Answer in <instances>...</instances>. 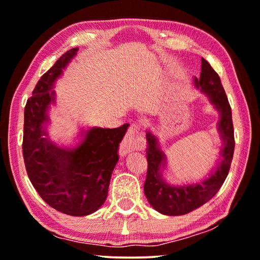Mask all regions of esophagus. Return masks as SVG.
<instances>
[{
	"label": "esophagus",
	"mask_w": 260,
	"mask_h": 260,
	"mask_svg": "<svg viewBox=\"0 0 260 260\" xmlns=\"http://www.w3.org/2000/svg\"><path fill=\"white\" fill-rule=\"evenodd\" d=\"M139 126L138 125H132L131 128L127 131L126 137L123 139L119 148V153L122 156H125L133 150H138L141 148V143L139 141Z\"/></svg>",
	"instance_id": "34e87169"
}]
</instances>
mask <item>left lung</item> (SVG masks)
Listing matches in <instances>:
<instances>
[{"instance_id": "obj_1", "label": "left lung", "mask_w": 260, "mask_h": 260, "mask_svg": "<svg viewBox=\"0 0 260 260\" xmlns=\"http://www.w3.org/2000/svg\"><path fill=\"white\" fill-rule=\"evenodd\" d=\"M193 85L208 96L209 102L219 114L217 122V131L222 140L219 157L215 167L204 179L196 183L172 185L162 175L167 166V156L161 149L156 135L147 131L148 169L143 190L149 204L162 215H185L210 201L225 181L234 156L235 138L231 107L218 75L204 58L201 65V76L199 79L196 77L193 78Z\"/></svg>"}]
</instances>
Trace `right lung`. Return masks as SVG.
<instances>
[{"label": "right lung", "instance_id": "obj_1", "mask_svg": "<svg viewBox=\"0 0 260 260\" xmlns=\"http://www.w3.org/2000/svg\"><path fill=\"white\" fill-rule=\"evenodd\" d=\"M78 50L65 52L38 80L24 108L22 148L26 173L42 199L63 214L87 216L106 201L119 143L129 125L81 129L80 141L71 148L50 140L46 126L49 110L56 104L53 87Z\"/></svg>", "mask_w": 260, "mask_h": 260}]
</instances>
